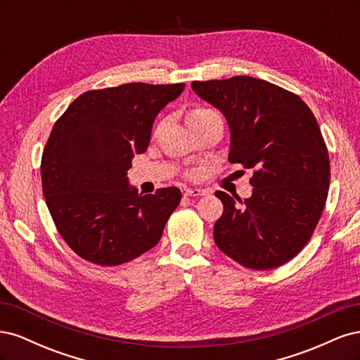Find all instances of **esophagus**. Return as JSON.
Listing matches in <instances>:
<instances>
[{"label": "esophagus", "mask_w": 360, "mask_h": 360, "mask_svg": "<svg viewBox=\"0 0 360 360\" xmlns=\"http://www.w3.org/2000/svg\"><path fill=\"white\" fill-rule=\"evenodd\" d=\"M207 191L200 189V188H186L183 189L184 197H201V195H205Z\"/></svg>", "instance_id": "obj_1"}]
</instances>
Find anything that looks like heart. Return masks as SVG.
I'll return each instance as SVG.
<instances>
[{
	"mask_svg": "<svg viewBox=\"0 0 360 360\" xmlns=\"http://www.w3.org/2000/svg\"><path fill=\"white\" fill-rule=\"evenodd\" d=\"M213 111L209 110V108H202V106H195L189 111L188 114V123H195V122H200L201 118H204L205 115L212 114Z\"/></svg>",
	"mask_w": 360,
	"mask_h": 360,
	"instance_id": "b5f03b06",
	"label": "heart"
}]
</instances>
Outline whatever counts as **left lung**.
Segmentation results:
<instances>
[{
    "label": "left lung",
    "mask_w": 360,
    "mask_h": 360,
    "mask_svg": "<svg viewBox=\"0 0 360 360\" xmlns=\"http://www.w3.org/2000/svg\"><path fill=\"white\" fill-rule=\"evenodd\" d=\"M231 130L228 160L252 169L250 198L216 191L224 213L214 243L248 269H275L296 257L317 226L330 184L328 147L297 94L252 76L195 81Z\"/></svg>",
    "instance_id": "8db88e82"
}]
</instances>
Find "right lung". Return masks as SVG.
<instances>
[{
  "label": "right lung",
  "mask_w": 360,
  "mask_h": 360,
  "mask_svg": "<svg viewBox=\"0 0 360 360\" xmlns=\"http://www.w3.org/2000/svg\"><path fill=\"white\" fill-rule=\"evenodd\" d=\"M184 84H123L90 90L53 124L41 155V188L58 233L97 266L124 264L155 248L181 192L138 193L127 171L144 153L155 118Z\"/></svg>",
  "instance_id": "obj_1"
}]
</instances>
